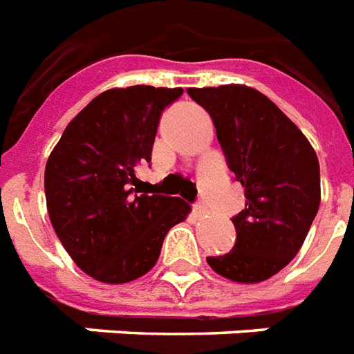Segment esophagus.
<instances>
[{"label": "esophagus", "mask_w": 354, "mask_h": 354, "mask_svg": "<svg viewBox=\"0 0 354 354\" xmlns=\"http://www.w3.org/2000/svg\"><path fill=\"white\" fill-rule=\"evenodd\" d=\"M194 213L196 215H205L207 213V205H205V202H196L194 203Z\"/></svg>", "instance_id": "obj_1"}]
</instances>
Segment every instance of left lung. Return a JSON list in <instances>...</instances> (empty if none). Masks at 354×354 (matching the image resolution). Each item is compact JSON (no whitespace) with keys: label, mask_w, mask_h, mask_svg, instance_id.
<instances>
[{"label":"left lung","mask_w":354,"mask_h":354,"mask_svg":"<svg viewBox=\"0 0 354 354\" xmlns=\"http://www.w3.org/2000/svg\"><path fill=\"white\" fill-rule=\"evenodd\" d=\"M188 95L213 118L226 164L247 198L232 218L234 249L207 257V264L237 283L270 279L298 254L319 211V158L298 126L259 90L223 84L188 88Z\"/></svg>","instance_id":"1"}]
</instances>
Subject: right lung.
Wrapping results in <instances>:
<instances>
[{
    "instance_id": "add662e5",
    "label": "right lung",
    "mask_w": 354,
    "mask_h": 354,
    "mask_svg": "<svg viewBox=\"0 0 354 354\" xmlns=\"http://www.w3.org/2000/svg\"><path fill=\"white\" fill-rule=\"evenodd\" d=\"M183 88H111L68 124L45 167L46 209L69 257L90 277L120 285L156 264L164 237L190 205L139 190L160 115Z\"/></svg>"
}]
</instances>
